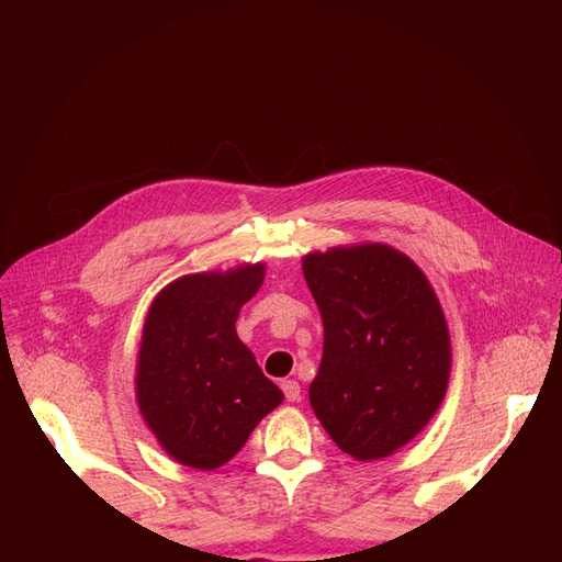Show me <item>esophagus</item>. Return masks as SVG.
Wrapping results in <instances>:
<instances>
[{
    "label": "esophagus",
    "mask_w": 562,
    "mask_h": 562,
    "mask_svg": "<svg viewBox=\"0 0 562 562\" xmlns=\"http://www.w3.org/2000/svg\"><path fill=\"white\" fill-rule=\"evenodd\" d=\"M281 389H283L285 401H291V403L300 401V384H297L295 380H283V382H281Z\"/></svg>",
    "instance_id": "34e87169"
}]
</instances>
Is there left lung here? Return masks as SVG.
Segmentation results:
<instances>
[{"label": "left lung", "mask_w": 562, "mask_h": 562, "mask_svg": "<svg viewBox=\"0 0 562 562\" xmlns=\"http://www.w3.org/2000/svg\"><path fill=\"white\" fill-rule=\"evenodd\" d=\"M323 318L310 403L335 446L359 462L403 448L446 398L452 347L424 271L386 244L302 258Z\"/></svg>", "instance_id": "8db88e82"}]
</instances>
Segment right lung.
Masks as SVG:
<instances>
[{"instance_id": "add662e5", "label": "right lung", "mask_w": 562, "mask_h": 562, "mask_svg": "<svg viewBox=\"0 0 562 562\" xmlns=\"http://www.w3.org/2000/svg\"><path fill=\"white\" fill-rule=\"evenodd\" d=\"M262 281V262L187 274L147 312L135 398L159 446L184 467L227 464L283 401L236 335V318Z\"/></svg>"}]
</instances>
